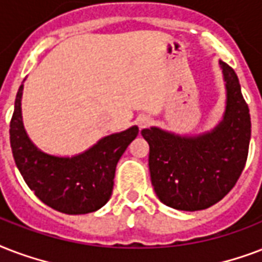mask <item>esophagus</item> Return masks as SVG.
Masks as SVG:
<instances>
[{"instance_id":"34e87169","label":"esophagus","mask_w":262,"mask_h":262,"mask_svg":"<svg viewBox=\"0 0 262 262\" xmlns=\"http://www.w3.org/2000/svg\"><path fill=\"white\" fill-rule=\"evenodd\" d=\"M150 117L149 116H141L139 117V120H138V124H139V127L141 128H145V127H147V125L150 124Z\"/></svg>"}]
</instances>
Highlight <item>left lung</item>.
Segmentation results:
<instances>
[{
  "mask_svg": "<svg viewBox=\"0 0 262 262\" xmlns=\"http://www.w3.org/2000/svg\"><path fill=\"white\" fill-rule=\"evenodd\" d=\"M226 84V111L219 124L198 135H179L159 127L142 129L149 143L151 184L169 208L202 210L231 191L247 160L251 135L249 106L235 71L219 61Z\"/></svg>",
  "mask_w": 262,
  "mask_h": 262,
  "instance_id": "left-lung-1",
  "label": "left lung"
}]
</instances>
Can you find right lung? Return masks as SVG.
Here are the masks:
<instances>
[{"mask_svg":"<svg viewBox=\"0 0 262 262\" xmlns=\"http://www.w3.org/2000/svg\"><path fill=\"white\" fill-rule=\"evenodd\" d=\"M23 84L15 101L11 121V147L24 182L43 204L67 214L95 212L112 195L119 160L137 138L129 128L101 138L95 145L72 157L45 153L30 139L21 116Z\"/></svg>","mask_w":262,"mask_h":262,"instance_id":"right-lung-1","label":"right lung"}]
</instances>
